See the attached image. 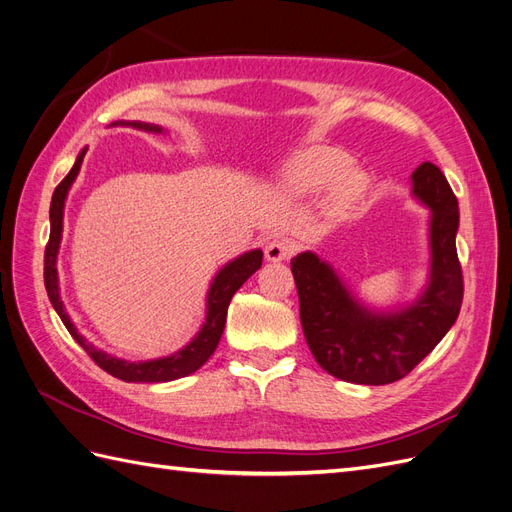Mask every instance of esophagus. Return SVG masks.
Here are the masks:
<instances>
[{
	"instance_id": "obj_1",
	"label": "esophagus",
	"mask_w": 512,
	"mask_h": 512,
	"mask_svg": "<svg viewBox=\"0 0 512 512\" xmlns=\"http://www.w3.org/2000/svg\"><path fill=\"white\" fill-rule=\"evenodd\" d=\"M295 251V244L291 240H272L266 246V259L268 261H287Z\"/></svg>"
}]
</instances>
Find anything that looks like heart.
I'll return each mask as SVG.
<instances>
[{
	"mask_svg": "<svg viewBox=\"0 0 512 512\" xmlns=\"http://www.w3.org/2000/svg\"><path fill=\"white\" fill-rule=\"evenodd\" d=\"M351 157L338 148H315L295 159L287 174L285 185L295 193H319L332 184V202L338 208L355 204L366 193L368 176L359 168H349Z\"/></svg>",
	"mask_w": 512,
	"mask_h": 512,
	"instance_id": "heart-1",
	"label": "heart"
}]
</instances>
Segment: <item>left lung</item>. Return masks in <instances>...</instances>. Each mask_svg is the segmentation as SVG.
Returning a JSON list of instances; mask_svg holds the SVG:
<instances>
[{"instance_id":"1","label":"left lung","mask_w":512,"mask_h":512,"mask_svg":"<svg viewBox=\"0 0 512 512\" xmlns=\"http://www.w3.org/2000/svg\"><path fill=\"white\" fill-rule=\"evenodd\" d=\"M412 193L432 210L430 285L400 312H370L359 306L336 272L315 253L291 259L306 342L319 366L340 381L387 385L412 372L455 323L464 300L457 259V197L434 163L412 174Z\"/></svg>"}]
</instances>
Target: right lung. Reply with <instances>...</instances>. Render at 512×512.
Segmentation results:
<instances>
[{"mask_svg":"<svg viewBox=\"0 0 512 512\" xmlns=\"http://www.w3.org/2000/svg\"><path fill=\"white\" fill-rule=\"evenodd\" d=\"M134 127H142L148 131H161L155 125H142L134 123ZM87 151H82L74 163V168L68 172L61 183L57 185L53 200H51V236H48V244L44 251V285L48 300H51L53 308L57 310V315L61 317L63 325L68 327V332L72 338L87 351V355L95 361L97 366L112 374L114 378H121L125 383H166V381H176V378H183L187 374H193L197 368H202L208 357L217 349V344L221 340L225 319H227V308L229 302H232L234 293L246 283V278L255 274L261 268V251H251L244 253L242 257L234 259L232 263L214 276L212 287L208 291V315L206 323L200 329V334L189 342L183 351L174 353L172 357H163V359H153V361H125L117 359L112 355H106L102 351H97L93 344H89L85 338H82L76 327L72 325L68 312L63 310V302L59 298V283H57V251H59V242H61V229H63V204H65V195H68V189L72 187L74 178L78 176L82 157H85Z\"/></svg>","mask_w":512,"mask_h":512,"instance_id":"right-lung-1","label":"right lung"}]
</instances>
